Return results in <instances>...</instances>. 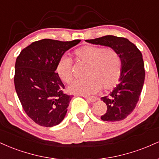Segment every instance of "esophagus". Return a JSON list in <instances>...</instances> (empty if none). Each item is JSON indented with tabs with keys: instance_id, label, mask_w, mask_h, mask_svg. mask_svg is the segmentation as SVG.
<instances>
[{
	"instance_id": "esophagus-1",
	"label": "esophagus",
	"mask_w": 159,
	"mask_h": 159,
	"mask_svg": "<svg viewBox=\"0 0 159 159\" xmlns=\"http://www.w3.org/2000/svg\"><path fill=\"white\" fill-rule=\"evenodd\" d=\"M84 98L87 99V102H94L96 101V98L93 97V96H90V97H87V96H84Z\"/></svg>"
}]
</instances>
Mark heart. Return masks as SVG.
Returning a JSON list of instances; mask_svg holds the SVG:
<instances>
[{"label": "heart", "instance_id": "b5f03b06", "mask_svg": "<svg viewBox=\"0 0 159 159\" xmlns=\"http://www.w3.org/2000/svg\"><path fill=\"white\" fill-rule=\"evenodd\" d=\"M77 63L87 65L86 79L75 80L69 86L70 93L89 95L98 90L108 91L114 89L122 74L123 63L119 53L110 47L102 48L95 45H84L73 52ZM56 72L65 83L73 78L72 61L68 57L61 56L56 64Z\"/></svg>", "mask_w": 159, "mask_h": 159}]
</instances>
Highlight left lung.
Listing matches in <instances>:
<instances>
[{
	"instance_id": "obj_1",
	"label": "left lung",
	"mask_w": 159,
	"mask_h": 159,
	"mask_svg": "<svg viewBox=\"0 0 159 159\" xmlns=\"http://www.w3.org/2000/svg\"><path fill=\"white\" fill-rule=\"evenodd\" d=\"M86 41L111 47L119 53L123 63L120 83L108 96L102 97L107 111L101 119L110 122L123 120L135 108L143 89L145 69L141 52L124 37L107 35Z\"/></svg>"
}]
</instances>
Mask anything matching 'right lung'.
Instances as JSON below:
<instances>
[{"mask_svg": "<svg viewBox=\"0 0 159 159\" xmlns=\"http://www.w3.org/2000/svg\"><path fill=\"white\" fill-rule=\"evenodd\" d=\"M80 41L41 39L24 48L17 57L16 91L27 116L41 126L58 125L66 114L72 96L64 93V85L55 72L56 64L65 52Z\"/></svg>", "mask_w": 159, "mask_h": 159, "instance_id": "1", "label": "right lung"}]
</instances>
